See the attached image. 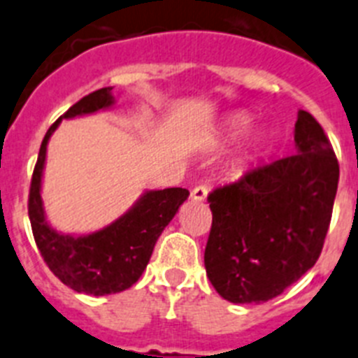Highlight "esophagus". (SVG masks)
Wrapping results in <instances>:
<instances>
[{"instance_id":"esophagus-1","label":"esophagus","mask_w":358,"mask_h":358,"mask_svg":"<svg viewBox=\"0 0 358 358\" xmlns=\"http://www.w3.org/2000/svg\"><path fill=\"white\" fill-rule=\"evenodd\" d=\"M209 194V187L207 185H196V187L191 191V198H193L194 202H203Z\"/></svg>"}]
</instances>
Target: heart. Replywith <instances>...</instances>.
<instances>
[{
  "mask_svg": "<svg viewBox=\"0 0 358 358\" xmlns=\"http://www.w3.org/2000/svg\"><path fill=\"white\" fill-rule=\"evenodd\" d=\"M251 125V118H249L245 113H233L229 114L224 122V127H222L220 138L224 142H231V140H236L242 134L245 133Z\"/></svg>",
  "mask_w": 358,
  "mask_h": 358,
  "instance_id": "obj_1",
  "label": "heart"
}]
</instances>
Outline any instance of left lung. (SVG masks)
<instances>
[{"mask_svg": "<svg viewBox=\"0 0 358 358\" xmlns=\"http://www.w3.org/2000/svg\"><path fill=\"white\" fill-rule=\"evenodd\" d=\"M291 156L209 194L213 225L203 264L233 304L275 299L315 266L331 222L338 162L320 123L299 110Z\"/></svg>", "mask_w": 358, "mask_h": 358, "instance_id": "8db88e82", "label": "left lung"}]
</instances>
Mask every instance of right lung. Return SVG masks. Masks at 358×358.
<instances>
[{
  "instance_id": "add662e5",
  "label": "right lung",
  "mask_w": 358,
  "mask_h": 358,
  "mask_svg": "<svg viewBox=\"0 0 358 358\" xmlns=\"http://www.w3.org/2000/svg\"><path fill=\"white\" fill-rule=\"evenodd\" d=\"M113 105V87H105L82 98L50 125L41 142L29 194L32 235L45 264L65 286L94 296L120 293L138 282L149 264L156 240L189 196L187 189L182 187L145 191L127 213L89 235L62 233L47 222L41 178L50 136L63 118L94 114Z\"/></svg>"
}]
</instances>
